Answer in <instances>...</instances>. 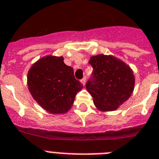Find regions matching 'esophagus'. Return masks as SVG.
<instances>
[{"label": "esophagus", "instance_id": "1", "mask_svg": "<svg viewBox=\"0 0 159 159\" xmlns=\"http://www.w3.org/2000/svg\"><path fill=\"white\" fill-rule=\"evenodd\" d=\"M80 82L82 83V84L83 85H85V83H86V77H84V78L82 79V80H80Z\"/></svg>", "mask_w": 159, "mask_h": 159}]
</instances>
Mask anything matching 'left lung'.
<instances>
[{"mask_svg":"<svg viewBox=\"0 0 159 159\" xmlns=\"http://www.w3.org/2000/svg\"><path fill=\"white\" fill-rule=\"evenodd\" d=\"M89 63L93 70L86 83V89L94 104L101 111H115L132 93L133 72L124 61L111 56H93Z\"/></svg>","mask_w":159,"mask_h":159,"instance_id":"1","label":"left lung"}]
</instances>
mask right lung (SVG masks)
I'll use <instances>...</instances> for the list:
<instances>
[{
	"instance_id": "right-lung-1",
	"label": "right lung",
	"mask_w": 159,
	"mask_h": 159,
	"mask_svg": "<svg viewBox=\"0 0 159 159\" xmlns=\"http://www.w3.org/2000/svg\"><path fill=\"white\" fill-rule=\"evenodd\" d=\"M27 84L37 103L52 114L67 112L83 84L75 78L74 70L62 57L40 59L30 69Z\"/></svg>"
}]
</instances>
